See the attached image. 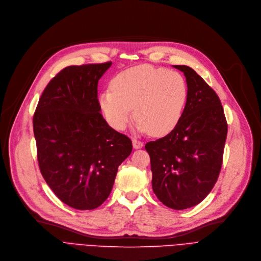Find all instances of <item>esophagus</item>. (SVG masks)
Here are the masks:
<instances>
[{
  "mask_svg": "<svg viewBox=\"0 0 261 261\" xmlns=\"http://www.w3.org/2000/svg\"><path fill=\"white\" fill-rule=\"evenodd\" d=\"M132 144H133V148H134V149H140V148L144 147V143H143V141L137 140V139H133V140H132Z\"/></svg>",
  "mask_w": 261,
  "mask_h": 261,
  "instance_id": "obj_1",
  "label": "esophagus"
}]
</instances>
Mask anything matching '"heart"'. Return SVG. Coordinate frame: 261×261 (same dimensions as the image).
<instances>
[{
    "label": "heart",
    "instance_id": "heart-1",
    "mask_svg": "<svg viewBox=\"0 0 261 261\" xmlns=\"http://www.w3.org/2000/svg\"><path fill=\"white\" fill-rule=\"evenodd\" d=\"M112 91L100 93L99 103L107 122L116 130H125L134 115L141 132L162 136L180 122L188 97L182 75L165 68L141 64L116 75Z\"/></svg>",
    "mask_w": 261,
    "mask_h": 261
}]
</instances>
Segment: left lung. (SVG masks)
I'll return each instance as SVG.
<instances>
[{
    "mask_svg": "<svg viewBox=\"0 0 261 261\" xmlns=\"http://www.w3.org/2000/svg\"><path fill=\"white\" fill-rule=\"evenodd\" d=\"M186 78L188 97L182 117L167 136L146 144L152 186L160 202L183 210L202 202L215 186L223 163L227 121L220 98L186 65H174Z\"/></svg>",
    "mask_w": 261,
    "mask_h": 261,
    "instance_id": "left-lung-1",
    "label": "left lung"
}]
</instances>
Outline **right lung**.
Returning <instances> with one entry per match:
<instances>
[{"instance_id":"obj_1","label":"right lung","mask_w":261,"mask_h":261,"mask_svg":"<svg viewBox=\"0 0 261 261\" xmlns=\"http://www.w3.org/2000/svg\"><path fill=\"white\" fill-rule=\"evenodd\" d=\"M110 66L63 68L44 88L33 116L40 173L60 201L79 210L104 203L132 152L131 139L100 113L98 82Z\"/></svg>"}]
</instances>
